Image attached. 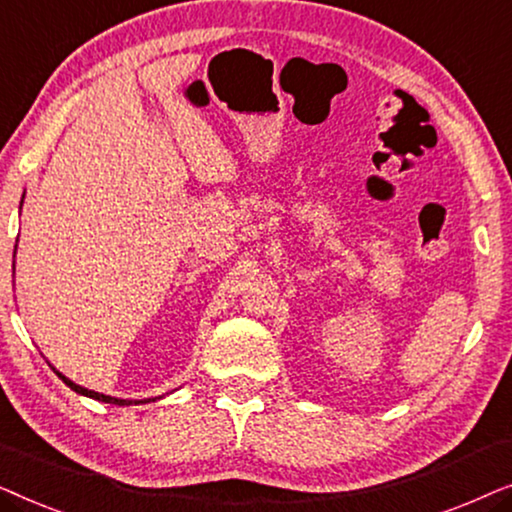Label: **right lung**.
Returning a JSON list of instances; mask_svg holds the SVG:
<instances>
[{"instance_id": "1", "label": "right lung", "mask_w": 512, "mask_h": 512, "mask_svg": "<svg viewBox=\"0 0 512 512\" xmlns=\"http://www.w3.org/2000/svg\"><path fill=\"white\" fill-rule=\"evenodd\" d=\"M55 370V368H53ZM55 375L60 377L62 382L67 384L69 389H74L76 394H81V396H88V398H95V401H102V403H111V405H137V403H149V401H128V398H114V396H107V394H100V391H93V389H86V387H81V384H76V382H72L69 380V377H65L60 373V370H55ZM160 398V396H158ZM153 401H156V398H153Z\"/></svg>"}]
</instances>
